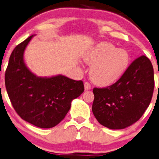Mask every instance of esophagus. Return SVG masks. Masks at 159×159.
I'll return each instance as SVG.
<instances>
[{
    "label": "esophagus",
    "mask_w": 159,
    "mask_h": 159,
    "mask_svg": "<svg viewBox=\"0 0 159 159\" xmlns=\"http://www.w3.org/2000/svg\"><path fill=\"white\" fill-rule=\"evenodd\" d=\"M84 89H85V91H88V90H91V84H90L88 82H84Z\"/></svg>",
    "instance_id": "obj_1"
}]
</instances>
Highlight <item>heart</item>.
Here are the masks:
<instances>
[{
	"instance_id": "heart-1",
	"label": "heart",
	"mask_w": 159,
	"mask_h": 159,
	"mask_svg": "<svg viewBox=\"0 0 159 159\" xmlns=\"http://www.w3.org/2000/svg\"><path fill=\"white\" fill-rule=\"evenodd\" d=\"M85 62L91 66L90 75L95 84L108 86L118 81L130 62L129 52L109 43H101L84 54Z\"/></svg>"
}]
</instances>
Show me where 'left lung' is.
<instances>
[{
  "instance_id": "obj_1",
  "label": "left lung",
  "mask_w": 159,
  "mask_h": 159,
  "mask_svg": "<svg viewBox=\"0 0 159 159\" xmlns=\"http://www.w3.org/2000/svg\"><path fill=\"white\" fill-rule=\"evenodd\" d=\"M154 70L146 56L136 58L124 75L111 86L93 88L92 111L103 126L122 129L141 118L154 91Z\"/></svg>"
}]
</instances>
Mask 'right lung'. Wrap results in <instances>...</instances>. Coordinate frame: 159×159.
I'll use <instances>...</instances> for the list:
<instances>
[{"label":"right lung","mask_w":159,"mask_h":159,"mask_svg":"<svg viewBox=\"0 0 159 159\" xmlns=\"http://www.w3.org/2000/svg\"><path fill=\"white\" fill-rule=\"evenodd\" d=\"M34 36L13 49L5 72V85L13 108L23 120L39 128H52L64 119L71 101L84 92V84L61 75L39 77L32 72L23 55Z\"/></svg>","instance_id":"1"}]
</instances>
